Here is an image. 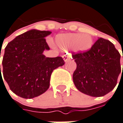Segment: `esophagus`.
<instances>
[{"label": "esophagus", "mask_w": 123, "mask_h": 123, "mask_svg": "<svg viewBox=\"0 0 123 123\" xmlns=\"http://www.w3.org/2000/svg\"><path fill=\"white\" fill-rule=\"evenodd\" d=\"M62 58L64 59V62H68L70 59V57L69 55H64L62 56Z\"/></svg>", "instance_id": "obj_1"}]
</instances>
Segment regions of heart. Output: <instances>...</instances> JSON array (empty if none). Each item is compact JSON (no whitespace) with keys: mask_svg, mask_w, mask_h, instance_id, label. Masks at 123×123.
<instances>
[{"mask_svg":"<svg viewBox=\"0 0 123 123\" xmlns=\"http://www.w3.org/2000/svg\"><path fill=\"white\" fill-rule=\"evenodd\" d=\"M55 43L62 51L72 49L75 53H85L88 52L92 47L93 38L89 34H59L55 37Z\"/></svg>","mask_w":123,"mask_h":123,"instance_id":"heart-1","label":"heart"}]
</instances>
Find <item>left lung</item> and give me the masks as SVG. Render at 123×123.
<instances>
[{"label":"left lung","instance_id":"left-lung-1","mask_svg":"<svg viewBox=\"0 0 123 123\" xmlns=\"http://www.w3.org/2000/svg\"><path fill=\"white\" fill-rule=\"evenodd\" d=\"M72 59L77 64L73 81L80 92L100 97L116 86L121 71V55L110 41L100 38L88 52L73 55Z\"/></svg>","mask_w":123,"mask_h":123}]
</instances>
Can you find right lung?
I'll list each match as a JSON object with an SVG mask.
<instances>
[{"mask_svg": "<svg viewBox=\"0 0 123 123\" xmlns=\"http://www.w3.org/2000/svg\"><path fill=\"white\" fill-rule=\"evenodd\" d=\"M51 34L32 29L6 45L1 68L0 65V78L2 79V72L11 91L21 98H32L44 93L49 87L53 70L64 64L61 57L51 58L43 55L49 49L45 38Z\"/></svg>", "mask_w": 123, "mask_h": 123, "instance_id": "add662e5", "label": "right lung"}]
</instances>
